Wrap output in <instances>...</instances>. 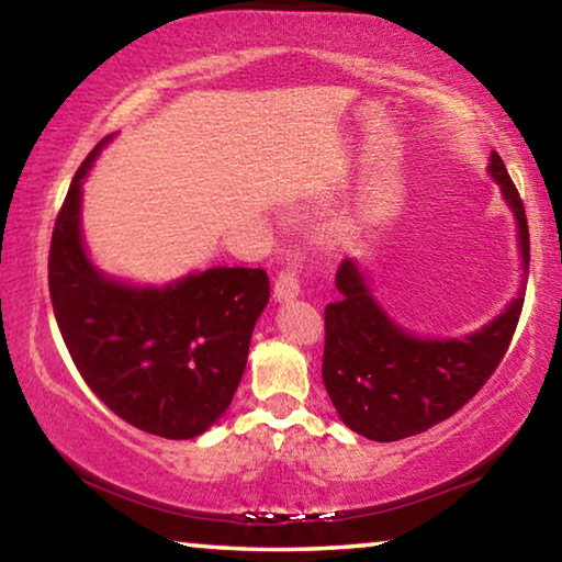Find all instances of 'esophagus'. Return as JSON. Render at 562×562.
Here are the masks:
<instances>
[{"label":"esophagus","instance_id":"34e87169","mask_svg":"<svg viewBox=\"0 0 562 562\" xmlns=\"http://www.w3.org/2000/svg\"><path fill=\"white\" fill-rule=\"evenodd\" d=\"M300 295V280L295 270H282L274 280V300L278 303H288V300Z\"/></svg>","mask_w":562,"mask_h":562}]
</instances>
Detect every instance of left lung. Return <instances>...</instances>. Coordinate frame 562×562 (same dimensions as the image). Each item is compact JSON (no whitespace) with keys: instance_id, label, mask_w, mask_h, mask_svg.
<instances>
[{"instance_id":"8db88e82","label":"left lung","mask_w":562,"mask_h":562,"mask_svg":"<svg viewBox=\"0 0 562 562\" xmlns=\"http://www.w3.org/2000/svg\"><path fill=\"white\" fill-rule=\"evenodd\" d=\"M487 173L515 216L522 280L517 297L482 328L459 338H426L393 321L358 259H346L335 274L340 300L325 307L323 383L342 424L366 439L398 441L431 429L457 414L507 353L525 303L530 232L497 150L490 154Z\"/></svg>"}]
</instances>
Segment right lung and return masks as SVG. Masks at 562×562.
<instances>
[{"instance_id": "obj_1", "label": "right lung", "mask_w": 562, "mask_h": 562, "mask_svg": "<svg viewBox=\"0 0 562 562\" xmlns=\"http://www.w3.org/2000/svg\"><path fill=\"white\" fill-rule=\"evenodd\" d=\"M113 136L75 173L49 245V297L72 363L95 396L140 431L194 439L220 422L270 300L265 270L209 267L166 284L111 278L82 239V181Z\"/></svg>"}]
</instances>
